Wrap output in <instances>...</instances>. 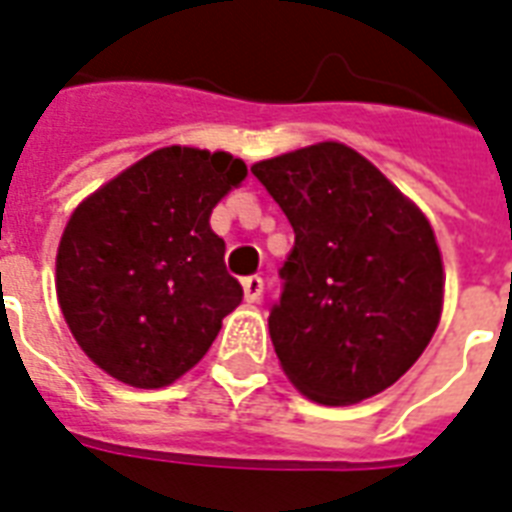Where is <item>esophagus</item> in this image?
Here are the masks:
<instances>
[{"instance_id":"1","label":"esophagus","mask_w":512,"mask_h":512,"mask_svg":"<svg viewBox=\"0 0 512 512\" xmlns=\"http://www.w3.org/2000/svg\"><path fill=\"white\" fill-rule=\"evenodd\" d=\"M260 295H263V279L260 276H246L244 279V298L249 304H255L260 301Z\"/></svg>"}]
</instances>
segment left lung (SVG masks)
<instances>
[{
  "mask_svg": "<svg viewBox=\"0 0 512 512\" xmlns=\"http://www.w3.org/2000/svg\"><path fill=\"white\" fill-rule=\"evenodd\" d=\"M293 225L268 309L276 358L320 404H355L418 361L442 312V257L429 219L342 143L252 165Z\"/></svg>",
  "mask_w": 512,
  "mask_h": 512,
  "instance_id": "1",
  "label": "left lung"
}]
</instances>
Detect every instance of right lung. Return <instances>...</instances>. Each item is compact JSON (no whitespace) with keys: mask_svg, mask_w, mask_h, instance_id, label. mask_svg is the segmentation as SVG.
Returning a JSON list of instances; mask_svg holds the SVG:
<instances>
[{"mask_svg":"<svg viewBox=\"0 0 512 512\" xmlns=\"http://www.w3.org/2000/svg\"><path fill=\"white\" fill-rule=\"evenodd\" d=\"M244 179V162L225 151L168 146L75 208L56 255V295L102 372L162 388L206 355L244 298L208 217Z\"/></svg>","mask_w":512,"mask_h":512,"instance_id":"obj_1","label":"right lung"}]
</instances>
